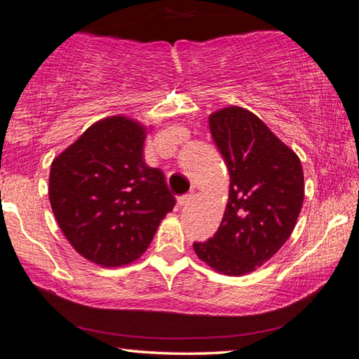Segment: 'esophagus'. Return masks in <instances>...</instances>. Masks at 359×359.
I'll return each mask as SVG.
<instances>
[{
	"label": "esophagus",
	"instance_id": "1",
	"mask_svg": "<svg viewBox=\"0 0 359 359\" xmlns=\"http://www.w3.org/2000/svg\"><path fill=\"white\" fill-rule=\"evenodd\" d=\"M193 199H194V194H193V193H190V194H185V196H180V198L177 199L179 208H185V205L190 204V203L193 201Z\"/></svg>",
	"mask_w": 359,
	"mask_h": 359
}]
</instances>
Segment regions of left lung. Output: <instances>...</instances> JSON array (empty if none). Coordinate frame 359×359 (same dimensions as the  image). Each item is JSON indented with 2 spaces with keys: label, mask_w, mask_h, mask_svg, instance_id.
I'll use <instances>...</instances> for the list:
<instances>
[{
  "label": "left lung",
  "mask_w": 359,
  "mask_h": 359,
  "mask_svg": "<svg viewBox=\"0 0 359 359\" xmlns=\"http://www.w3.org/2000/svg\"><path fill=\"white\" fill-rule=\"evenodd\" d=\"M209 128L229 171V199L214 238L193 248L215 271L242 276L264 264L293 233L304 201L302 166L247 109L217 111Z\"/></svg>",
  "instance_id": "8db88e82"
}]
</instances>
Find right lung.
I'll list each match as a JSON object with an SVG mask.
<instances>
[{"instance_id":"add662e5","label":"right lung","mask_w":359,"mask_h":359,"mask_svg":"<svg viewBox=\"0 0 359 359\" xmlns=\"http://www.w3.org/2000/svg\"><path fill=\"white\" fill-rule=\"evenodd\" d=\"M135 120L96 121L52 163L48 198L58 226L83 258L121 266L147 250L175 205L165 174L144 163Z\"/></svg>"}]
</instances>
